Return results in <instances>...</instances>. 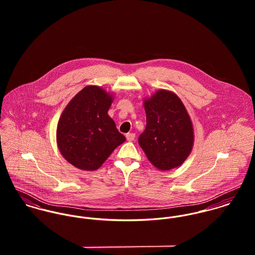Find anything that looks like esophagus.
Returning <instances> with one entry per match:
<instances>
[{"mask_svg": "<svg viewBox=\"0 0 255 255\" xmlns=\"http://www.w3.org/2000/svg\"><path fill=\"white\" fill-rule=\"evenodd\" d=\"M126 137H127V140H128V141H132V140H134V138H135V134L129 132V133H127Z\"/></svg>", "mask_w": 255, "mask_h": 255, "instance_id": "1", "label": "esophagus"}]
</instances>
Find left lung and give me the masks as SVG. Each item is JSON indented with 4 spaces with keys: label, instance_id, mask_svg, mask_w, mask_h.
<instances>
[{
    "label": "left lung",
    "instance_id": "left-lung-1",
    "mask_svg": "<svg viewBox=\"0 0 255 255\" xmlns=\"http://www.w3.org/2000/svg\"><path fill=\"white\" fill-rule=\"evenodd\" d=\"M146 128L138 143L148 160L158 169L179 167L193 145L190 118L181 99L167 90L157 91L145 100Z\"/></svg>",
    "mask_w": 255,
    "mask_h": 255
}]
</instances>
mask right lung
<instances>
[{
    "label": "right lung",
    "mask_w": 255,
    "mask_h": 255,
    "mask_svg": "<svg viewBox=\"0 0 255 255\" xmlns=\"http://www.w3.org/2000/svg\"><path fill=\"white\" fill-rule=\"evenodd\" d=\"M112 96L98 86H86L64 110L57 128V142L74 167L93 171L101 167L126 137L108 115Z\"/></svg>",
    "instance_id": "1"
}]
</instances>
